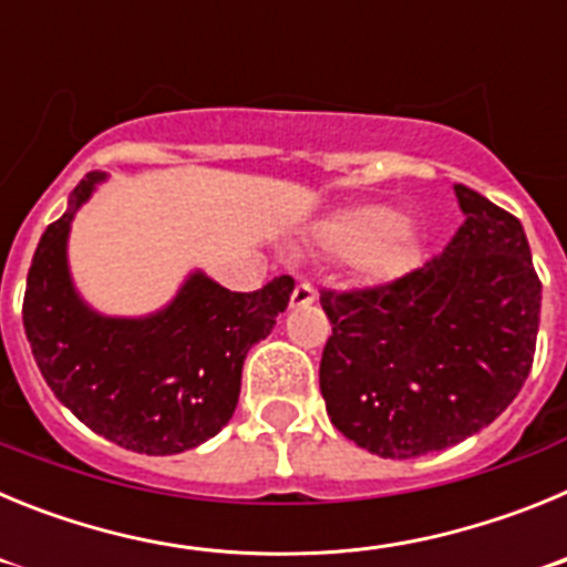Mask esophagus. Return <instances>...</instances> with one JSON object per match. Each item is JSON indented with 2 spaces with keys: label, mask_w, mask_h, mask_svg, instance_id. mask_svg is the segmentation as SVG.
Returning a JSON list of instances; mask_svg holds the SVG:
<instances>
[{
  "label": "esophagus",
  "mask_w": 567,
  "mask_h": 567,
  "mask_svg": "<svg viewBox=\"0 0 567 567\" xmlns=\"http://www.w3.org/2000/svg\"><path fill=\"white\" fill-rule=\"evenodd\" d=\"M315 300H318V292H315L312 284H298L289 303H292L295 309H300V307H309V303H315Z\"/></svg>",
  "instance_id": "obj_1"
}]
</instances>
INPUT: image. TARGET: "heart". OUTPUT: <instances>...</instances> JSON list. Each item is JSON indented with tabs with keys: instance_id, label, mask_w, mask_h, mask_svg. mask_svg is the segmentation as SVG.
I'll return each instance as SVG.
<instances>
[{
	"instance_id": "heart-1",
	"label": "heart",
	"mask_w": 567,
	"mask_h": 567,
	"mask_svg": "<svg viewBox=\"0 0 567 567\" xmlns=\"http://www.w3.org/2000/svg\"><path fill=\"white\" fill-rule=\"evenodd\" d=\"M318 240L340 258H363L374 280H392L412 267L414 247L403 235V215L383 204H365L329 218Z\"/></svg>"
}]
</instances>
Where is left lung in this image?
<instances>
[{
	"label": "left lung",
	"mask_w": 567,
	"mask_h": 567,
	"mask_svg": "<svg viewBox=\"0 0 567 567\" xmlns=\"http://www.w3.org/2000/svg\"><path fill=\"white\" fill-rule=\"evenodd\" d=\"M454 193L465 221L443 255L385 287L320 292L329 420L378 457L463 443L508 409L534 363L543 284L523 224L463 184Z\"/></svg>",
	"instance_id": "8db88e82"
}]
</instances>
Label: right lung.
<instances>
[{
  "label": "right lung",
  "instance_id": "1",
  "mask_svg": "<svg viewBox=\"0 0 567 567\" xmlns=\"http://www.w3.org/2000/svg\"><path fill=\"white\" fill-rule=\"evenodd\" d=\"M104 178L84 175L68 213L44 229L24 289V334L50 392L87 429L130 452L182 454L229 423L247 352L272 332L295 280L280 275L258 292H229L195 269L158 312H96L73 287L68 238Z\"/></svg>",
  "mask_w": 567,
  "mask_h": 567
}]
</instances>
